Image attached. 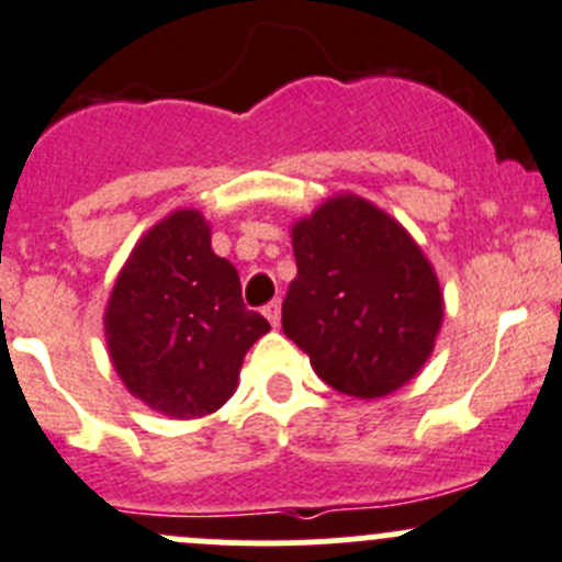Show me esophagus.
Segmentation results:
<instances>
[{
  "label": "esophagus",
  "mask_w": 562,
  "mask_h": 562,
  "mask_svg": "<svg viewBox=\"0 0 562 562\" xmlns=\"http://www.w3.org/2000/svg\"><path fill=\"white\" fill-rule=\"evenodd\" d=\"M280 310H282L280 299H274V302H269L263 307V315H266V318H269L271 326H280Z\"/></svg>",
  "instance_id": "1"
}]
</instances>
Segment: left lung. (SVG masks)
<instances>
[{
  "instance_id": "1",
  "label": "left lung",
  "mask_w": 562,
  "mask_h": 562,
  "mask_svg": "<svg viewBox=\"0 0 562 562\" xmlns=\"http://www.w3.org/2000/svg\"><path fill=\"white\" fill-rule=\"evenodd\" d=\"M296 280L282 331L342 395L381 397L419 373L442 326L434 266L368 200L337 194L291 231Z\"/></svg>"
}]
</instances>
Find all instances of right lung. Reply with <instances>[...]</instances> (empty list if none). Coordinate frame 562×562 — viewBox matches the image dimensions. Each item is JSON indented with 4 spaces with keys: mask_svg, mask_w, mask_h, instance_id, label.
<instances>
[{
    "mask_svg": "<svg viewBox=\"0 0 562 562\" xmlns=\"http://www.w3.org/2000/svg\"><path fill=\"white\" fill-rule=\"evenodd\" d=\"M103 331L131 395L189 419L216 412L236 392L244 353L269 321L244 307L236 266L214 255L203 214L183 209L136 241Z\"/></svg>",
    "mask_w": 562,
    "mask_h": 562,
    "instance_id": "right-lung-1",
    "label": "right lung"
}]
</instances>
